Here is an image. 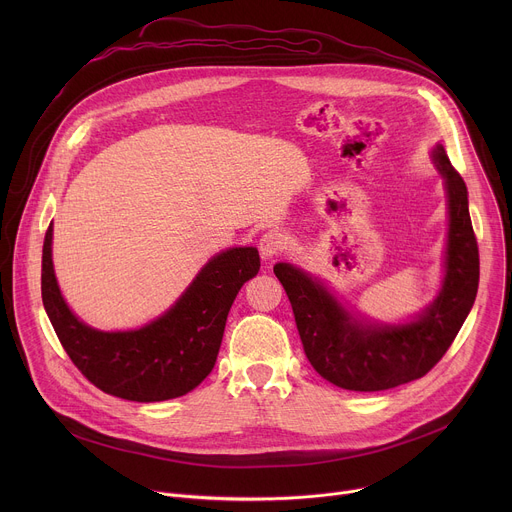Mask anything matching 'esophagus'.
I'll return each instance as SVG.
<instances>
[{
	"instance_id": "1",
	"label": "esophagus",
	"mask_w": 512,
	"mask_h": 512,
	"mask_svg": "<svg viewBox=\"0 0 512 512\" xmlns=\"http://www.w3.org/2000/svg\"><path fill=\"white\" fill-rule=\"evenodd\" d=\"M285 249V237L279 231H269L259 241V251L263 259H273L281 255Z\"/></svg>"
}]
</instances>
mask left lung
Wrapping results in <instances>:
<instances>
[{
  "label": "left lung",
  "mask_w": 512,
  "mask_h": 512,
  "mask_svg": "<svg viewBox=\"0 0 512 512\" xmlns=\"http://www.w3.org/2000/svg\"><path fill=\"white\" fill-rule=\"evenodd\" d=\"M448 192V247L442 289L407 324L356 320L326 285L289 263H277L296 316L304 352L320 377L346 391H385L427 375L452 346L470 314L480 279L478 243L468 212V190L442 143L431 154Z\"/></svg>",
  "instance_id": "obj_1"
}]
</instances>
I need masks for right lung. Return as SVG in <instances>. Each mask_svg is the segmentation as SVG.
<instances>
[{
	"mask_svg": "<svg viewBox=\"0 0 512 512\" xmlns=\"http://www.w3.org/2000/svg\"><path fill=\"white\" fill-rule=\"evenodd\" d=\"M261 267L255 247L214 255L180 300L139 330L101 332L66 306L52 267V225L42 247V302L75 367L103 393L137 403L182 397L212 371L229 310Z\"/></svg>",
	"mask_w": 512,
	"mask_h": 512,
	"instance_id": "right-lung-1",
	"label": "right lung"
}]
</instances>
